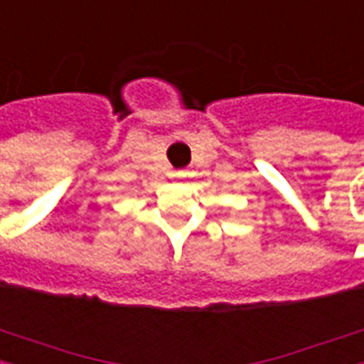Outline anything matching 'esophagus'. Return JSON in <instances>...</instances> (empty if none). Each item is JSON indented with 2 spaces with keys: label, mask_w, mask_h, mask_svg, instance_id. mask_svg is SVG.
<instances>
[{
  "label": "esophagus",
  "mask_w": 364,
  "mask_h": 364,
  "mask_svg": "<svg viewBox=\"0 0 364 364\" xmlns=\"http://www.w3.org/2000/svg\"><path fill=\"white\" fill-rule=\"evenodd\" d=\"M176 176L178 178H184V176H186V172H176Z\"/></svg>",
  "instance_id": "1"
}]
</instances>
